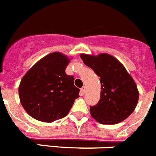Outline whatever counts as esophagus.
<instances>
[{"label": "esophagus", "mask_w": 156, "mask_h": 156, "mask_svg": "<svg viewBox=\"0 0 156 156\" xmlns=\"http://www.w3.org/2000/svg\"><path fill=\"white\" fill-rule=\"evenodd\" d=\"M85 91H86V86H82V88H81V93H82V94H84Z\"/></svg>", "instance_id": "obj_1"}]
</instances>
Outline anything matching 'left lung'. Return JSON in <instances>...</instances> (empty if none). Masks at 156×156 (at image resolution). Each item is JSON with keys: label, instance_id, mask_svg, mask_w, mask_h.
<instances>
[{"label": "left lung", "instance_id": "8db88e82", "mask_svg": "<svg viewBox=\"0 0 156 156\" xmlns=\"http://www.w3.org/2000/svg\"><path fill=\"white\" fill-rule=\"evenodd\" d=\"M80 57L100 77L101 99L90 106L91 116L102 125H114L128 118L136 107L139 92L126 69L108 54L98 56L82 54Z\"/></svg>", "mask_w": 156, "mask_h": 156}]
</instances>
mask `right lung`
<instances>
[{
  "instance_id": "add662e5",
  "label": "right lung",
  "mask_w": 156,
  "mask_h": 156,
  "mask_svg": "<svg viewBox=\"0 0 156 156\" xmlns=\"http://www.w3.org/2000/svg\"><path fill=\"white\" fill-rule=\"evenodd\" d=\"M69 58L54 52L36 62L21 79L19 96L22 106L33 118L53 122L70 112L80 90L74 76L66 74Z\"/></svg>"
}]
</instances>
